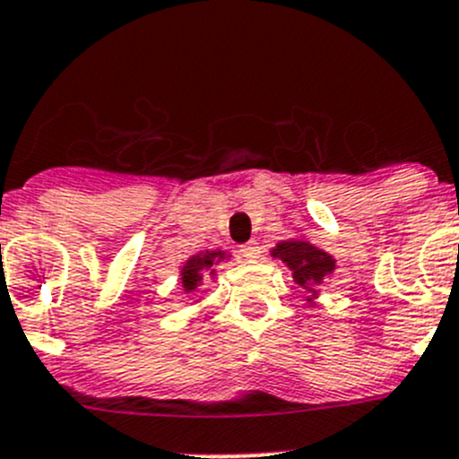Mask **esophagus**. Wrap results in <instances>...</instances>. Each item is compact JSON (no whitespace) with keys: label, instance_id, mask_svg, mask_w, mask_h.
<instances>
[{"label":"esophagus","instance_id":"esophagus-1","mask_svg":"<svg viewBox=\"0 0 459 459\" xmlns=\"http://www.w3.org/2000/svg\"><path fill=\"white\" fill-rule=\"evenodd\" d=\"M239 253H242V257H247V259H255V257H259V244L255 242V239H253V242H247V244H242V247H239Z\"/></svg>","mask_w":459,"mask_h":459}]
</instances>
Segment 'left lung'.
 <instances>
[{"instance_id":"left-lung-1","label":"left lung","mask_w":459,"mask_h":459,"mask_svg":"<svg viewBox=\"0 0 459 459\" xmlns=\"http://www.w3.org/2000/svg\"><path fill=\"white\" fill-rule=\"evenodd\" d=\"M273 257H280L281 262L289 264V268L293 271L295 281L304 289L313 290V284H319L324 275L333 273L335 262L331 255H326L324 251H319L313 244L304 242V239H289V242H280L271 251Z\"/></svg>"}]
</instances>
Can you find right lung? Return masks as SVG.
I'll return each mask as SVG.
<instances>
[{
    "instance_id": "right-lung-1",
    "label": "right lung",
    "mask_w": 459,
    "mask_h": 459,
    "mask_svg": "<svg viewBox=\"0 0 459 459\" xmlns=\"http://www.w3.org/2000/svg\"><path fill=\"white\" fill-rule=\"evenodd\" d=\"M224 259V251H206L200 253V255H193L186 262V266L182 268V286L186 293H193V290L200 286L202 273L211 271L212 275V264L221 262Z\"/></svg>"
}]
</instances>
